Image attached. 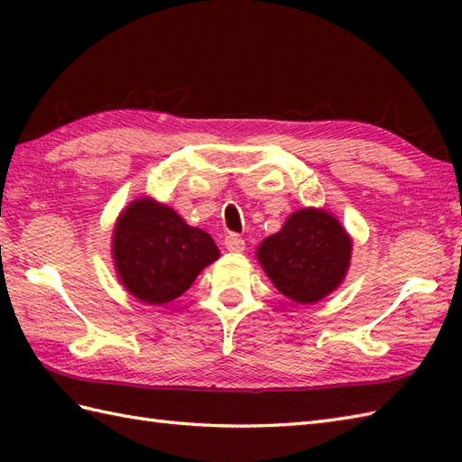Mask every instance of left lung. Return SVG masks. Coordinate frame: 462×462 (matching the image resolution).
<instances>
[{
  "label": "left lung",
  "mask_w": 462,
  "mask_h": 462,
  "mask_svg": "<svg viewBox=\"0 0 462 462\" xmlns=\"http://www.w3.org/2000/svg\"><path fill=\"white\" fill-rule=\"evenodd\" d=\"M113 263L121 286L144 303L164 306L189 290L220 250L172 206L151 196L131 200L113 228Z\"/></svg>",
  "instance_id": "obj_1"
}]
</instances>
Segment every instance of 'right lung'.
<instances>
[{
  "label": "right lung",
  "instance_id": "add662e5",
  "mask_svg": "<svg viewBox=\"0 0 462 462\" xmlns=\"http://www.w3.org/2000/svg\"><path fill=\"white\" fill-rule=\"evenodd\" d=\"M351 252L353 240L336 214L300 208L280 232L262 240L256 258L280 293L298 303H316L346 280Z\"/></svg>",
  "mask_w": 462,
  "mask_h": 462
}]
</instances>
